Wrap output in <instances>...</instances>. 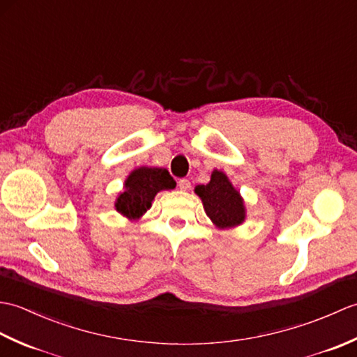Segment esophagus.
Instances as JSON below:
<instances>
[{
  "label": "esophagus",
  "instance_id": "1",
  "mask_svg": "<svg viewBox=\"0 0 357 357\" xmlns=\"http://www.w3.org/2000/svg\"><path fill=\"white\" fill-rule=\"evenodd\" d=\"M178 185H179L181 190H190V187H192L190 181H188V179H179Z\"/></svg>",
  "mask_w": 357,
  "mask_h": 357
}]
</instances>
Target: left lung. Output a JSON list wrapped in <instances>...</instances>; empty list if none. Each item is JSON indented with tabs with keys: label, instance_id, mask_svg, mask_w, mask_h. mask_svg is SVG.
Wrapping results in <instances>:
<instances>
[{
	"label": "left lung",
	"instance_id": "left-lung-1",
	"mask_svg": "<svg viewBox=\"0 0 357 357\" xmlns=\"http://www.w3.org/2000/svg\"><path fill=\"white\" fill-rule=\"evenodd\" d=\"M195 193L201 198L204 210L218 229L229 230L244 224L247 218L244 198L222 170L211 172L210 183L196 185Z\"/></svg>",
	"mask_w": 357,
	"mask_h": 357
}]
</instances>
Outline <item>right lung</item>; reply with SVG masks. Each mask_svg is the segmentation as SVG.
I'll return each instance as SVG.
<instances>
[{
	"label": "right lung",
	"instance_id": "1",
	"mask_svg": "<svg viewBox=\"0 0 357 357\" xmlns=\"http://www.w3.org/2000/svg\"><path fill=\"white\" fill-rule=\"evenodd\" d=\"M174 187L176 183L167 169L138 167L126 178L124 190L116 196L115 210L130 221H136L151 207V202L159 192L172 190Z\"/></svg>",
	"mask_w": 357,
	"mask_h": 357
}]
</instances>
